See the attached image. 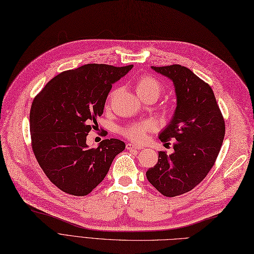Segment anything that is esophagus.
I'll return each instance as SVG.
<instances>
[{
	"instance_id": "esophagus-1",
	"label": "esophagus",
	"mask_w": 254,
	"mask_h": 254,
	"mask_svg": "<svg viewBox=\"0 0 254 254\" xmlns=\"http://www.w3.org/2000/svg\"><path fill=\"white\" fill-rule=\"evenodd\" d=\"M126 148L127 149H142L143 147L142 146H139V145H136V144H132V143H128L127 145H126Z\"/></svg>"
}]
</instances>
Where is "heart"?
I'll use <instances>...</instances> for the list:
<instances>
[{"mask_svg": "<svg viewBox=\"0 0 254 254\" xmlns=\"http://www.w3.org/2000/svg\"><path fill=\"white\" fill-rule=\"evenodd\" d=\"M134 88L136 94L140 96L142 101H146V99L148 98H155L157 101L161 93L163 92V87L161 82L149 75L141 76V77L136 80ZM115 94H117V91H113L109 95L108 101H107V107H109ZM153 128H155V126H153L152 123L146 121L125 127L123 129V133H124L128 139L132 141L144 142L146 140V135H147L148 132L152 131Z\"/></svg>", "mask_w": 254, "mask_h": 254, "instance_id": "obj_1", "label": "heart"}]
</instances>
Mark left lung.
Here are the masks:
<instances>
[{
    "label": "left lung",
    "mask_w": 254,
    "mask_h": 254,
    "mask_svg": "<svg viewBox=\"0 0 254 254\" xmlns=\"http://www.w3.org/2000/svg\"><path fill=\"white\" fill-rule=\"evenodd\" d=\"M173 80L177 107L159 139L174 140V152L159 151L157 164L146 173L147 180L166 197L193 190L213 167L225 137V121L211 87L180 64L151 66ZM170 144V143H168Z\"/></svg>",
    "instance_id": "obj_1"
}]
</instances>
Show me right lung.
<instances>
[{
  "instance_id": "1",
  "label": "right lung",
  "mask_w": 254,
  "mask_h": 254,
  "mask_svg": "<svg viewBox=\"0 0 254 254\" xmlns=\"http://www.w3.org/2000/svg\"><path fill=\"white\" fill-rule=\"evenodd\" d=\"M90 64L51 79L32 104V148L53 184L66 194L86 196L106 177L125 143L106 139L89 148L87 135L104 112L112 83L132 68Z\"/></svg>"
}]
</instances>
